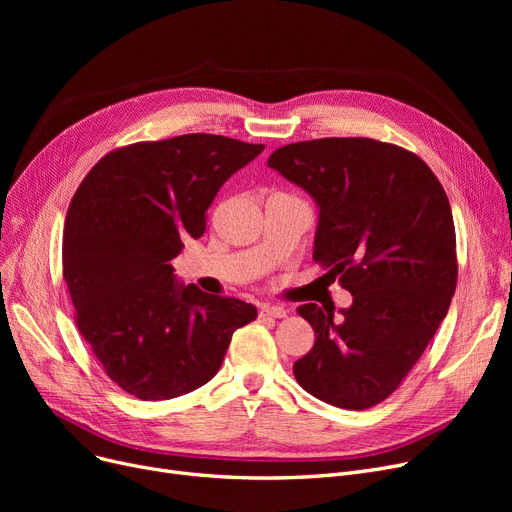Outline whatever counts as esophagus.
Instances as JSON below:
<instances>
[{
    "label": "esophagus",
    "mask_w": 512,
    "mask_h": 512,
    "mask_svg": "<svg viewBox=\"0 0 512 512\" xmlns=\"http://www.w3.org/2000/svg\"><path fill=\"white\" fill-rule=\"evenodd\" d=\"M261 315L263 317H278V319H282V317L288 315V309L278 307V305H263L261 307Z\"/></svg>",
    "instance_id": "esophagus-1"
}]
</instances>
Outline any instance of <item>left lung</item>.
<instances>
[{
  "label": "left lung",
  "instance_id": "obj_1",
  "mask_svg": "<svg viewBox=\"0 0 512 512\" xmlns=\"http://www.w3.org/2000/svg\"><path fill=\"white\" fill-rule=\"evenodd\" d=\"M267 166L317 201L313 261L353 294L342 319L297 309L315 344L294 378L328 405L369 409L407 378L448 313L459 278L448 197L413 151L365 137L290 143Z\"/></svg>",
  "mask_w": 512,
  "mask_h": 512
}]
</instances>
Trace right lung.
I'll return each mask as SVG.
<instances>
[{
  "mask_svg": "<svg viewBox=\"0 0 512 512\" xmlns=\"http://www.w3.org/2000/svg\"><path fill=\"white\" fill-rule=\"evenodd\" d=\"M265 145L220 134L141 141L103 155L70 201L64 280L78 332L107 378L141 400L193 392L218 373L251 303L176 286L170 261L199 238L220 186Z\"/></svg>",
  "mask_w": 512,
  "mask_h": 512,
  "instance_id": "obj_1",
  "label": "right lung"
}]
</instances>
